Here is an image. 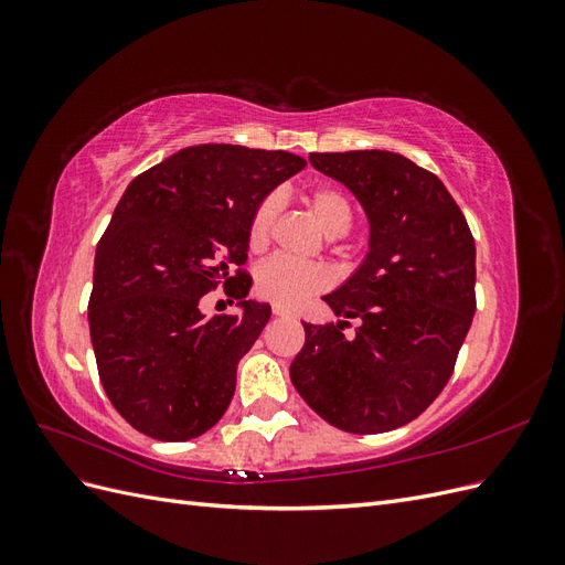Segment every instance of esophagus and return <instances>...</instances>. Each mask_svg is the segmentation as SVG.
<instances>
[{
  "instance_id": "obj_1",
  "label": "esophagus",
  "mask_w": 565,
  "mask_h": 565,
  "mask_svg": "<svg viewBox=\"0 0 565 565\" xmlns=\"http://www.w3.org/2000/svg\"><path fill=\"white\" fill-rule=\"evenodd\" d=\"M273 316H278V318H292V311L289 309H285V306H273Z\"/></svg>"
}]
</instances>
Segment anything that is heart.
<instances>
[{"mask_svg": "<svg viewBox=\"0 0 565 565\" xmlns=\"http://www.w3.org/2000/svg\"><path fill=\"white\" fill-rule=\"evenodd\" d=\"M318 228L328 237L344 235L353 224V204L344 191L337 185H316L303 195ZM278 202L276 198H266L249 216L247 243L254 252L266 247L270 237V224L276 216ZM330 285L328 270L313 264H295L276 256L256 270V295L278 303V306H297L306 297L322 292Z\"/></svg>", "mask_w": 565, "mask_h": 565, "instance_id": "heart-1", "label": "heart"}]
</instances>
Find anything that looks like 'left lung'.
I'll list each match as a JSON object with an SVG mask.
<instances>
[{
  "label": "left lung",
  "instance_id": "1",
  "mask_svg": "<svg viewBox=\"0 0 565 565\" xmlns=\"http://www.w3.org/2000/svg\"><path fill=\"white\" fill-rule=\"evenodd\" d=\"M370 221V252L324 295L344 320L303 322L289 365L299 396L341 431L382 434L413 422L448 384L476 311V245L443 181L398 152H311ZM361 317L353 338L340 332Z\"/></svg>",
  "mask_w": 565,
  "mask_h": 565
}]
</instances>
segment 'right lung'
Segmentation results:
<instances>
[{
	"label": "right lung",
	"instance_id": "1",
	"mask_svg": "<svg viewBox=\"0 0 565 565\" xmlns=\"http://www.w3.org/2000/svg\"><path fill=\"white\" fill-rule=\"evenodd\" d=\"M303 167L285 150L202 143L127 185L96 247L89 332L100 384L136 431L191 440L224 417L270 318L228 266L247 262L256 204ZM218 281L238 284L242 313L204 319L199 299Z\"/></svg>",
	"mask_w": 565,
	"mask_h": 565
}]
</instances>
